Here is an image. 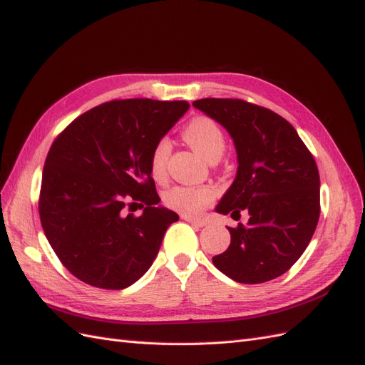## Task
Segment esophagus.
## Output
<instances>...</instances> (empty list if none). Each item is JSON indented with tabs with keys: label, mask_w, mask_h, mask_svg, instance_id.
<instances>
[{
	"label": "esophagus",
	"mask_w": 365,
	"mask_h": 365,
	"mask_svg": "<svg viewBox=\"0 0 365 365\" xmlns=\"http://www.w3.org/2000/svg\"><path fill=\"white\" fill-rule=\"evenodd\" d=\"M182 220H185V221H187V223H190V225H193V226H197V227H202V226L207 225L206 220L193 218V217H187V215H182Z\"/></svg>",
	"instance_id": "obj_1"
}]
</instances>
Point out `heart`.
Returning <instances> with one entry per match:
<instances>
[{"label":"heart","instance_id":"1","mask_svg":"<svg viewBox=\"0 0 365 365\" xmlns=\"http://www.w3.org/2000/svg\"><path fill=\"white\" fill-rule=\"evenodd\" d=\"M182 136L187 144L206 159L218 161L226 150L225 133L215 122L209 118L192 119L182 130ZM170 155V142L163 138L159 139L152 153H150V172L155 180H163L167 170V159ZM213 198V192L209 187H192V185H173L164 192V202L173 210L184 215H197Z\"/></svg>","mask_w":365,"mask_h":365}]
</instances>
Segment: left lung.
Masks as SVG:
<instances>
[{"label": "left lung", "mask_w": 365, "mask_h": 365, "mask_svg": "<svg viewBox=\"0 0 365 365\" xmlns=\"http://www.w3.org/2000/svg\"><path fill=\"white\" fill-rule=\"evenodd\" d=\"M234 140L237 175L217 204L227 215L250 213L227 227L230 245L212 259L229 279L246 285L285 274L313 237L321 213V180L313 155L282 115L240 99L193 102Z\"/></svg>", "instance_id": "obj_1"}]
</instances>
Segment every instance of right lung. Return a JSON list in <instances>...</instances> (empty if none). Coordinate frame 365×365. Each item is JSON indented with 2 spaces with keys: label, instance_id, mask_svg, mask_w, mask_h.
Listing matches in <instances>:
<instances>
[{
  "label": "right lung",
  "instance_id": "obj_1",
  "mask_svg": "<svg viewBox=\"0 0 365 365\" xmlns=\"http://www.w3.org/2000/svg\"><path fill=\"white\" fill-rule=\"evenodd\" d=\"M189 106L106 102L54 140L43 168L40 220L51 247L78 280L123 289L150 269L167 227L180 220L159 204L150 153ZM138 202L146 204L139 217L125 213L127 203Z\"/></svg>",
  "mask_w": 365,
  "mask_h": 365
}]
</instances>
